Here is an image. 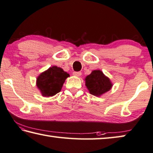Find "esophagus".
I'll list each match as a JSON object with an SVG mask.
<instances>
[{
	"label": "esophagus",
	"mask_w": 153,
	"mask_h": 153,
	"mask_svg": "<svg viewBox=\"0 0 153 153\" xmlns=\"http://www.w3.org/2000/svg\"><path fill=\"white\" fill-rule=\"evenodd\" d=\"M73 75L77 77H79L82 75V73L80 71H74L73 72Z\"/></svg>",
	"instance_id": "34e87169"
}]
</instances>
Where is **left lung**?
<instances>
[{
  "instance_id": "left-lung-1",
  "label": "left lung",
  "mask_w": 153,
  "mask_h": 153,
  "mask_svg": "<svg viewBox=\"0 0 153 153\" xmlns=\"http://www.w3.org/2000/svg\"><path fill=\"white\" fill-rule=\"evenodd\" d=\"M85 85L90 93L92 95L99 96L109 91L112 88L108 77L105 76L103 72L100 70H94L91 74L85 77Z\"/></svg>"
}]
</instances>
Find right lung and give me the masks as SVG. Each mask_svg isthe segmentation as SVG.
<instances>
[{
	"label": "right lung",
	"instance_id": "1",
	"mask_svg": "<svg viewBox=\"0 0 153 153\" xmlns=\"http://www.w3.org/2000/svg\"><path fill=\"white\" fill-rule=\"evenodd\" d=\"M69 74L57 66L43 72L37 79V86L43 96H53L59 93Z\"/></svg>",
	"mask_w": 153,
	"mask_h": 153
}]
</instances>
